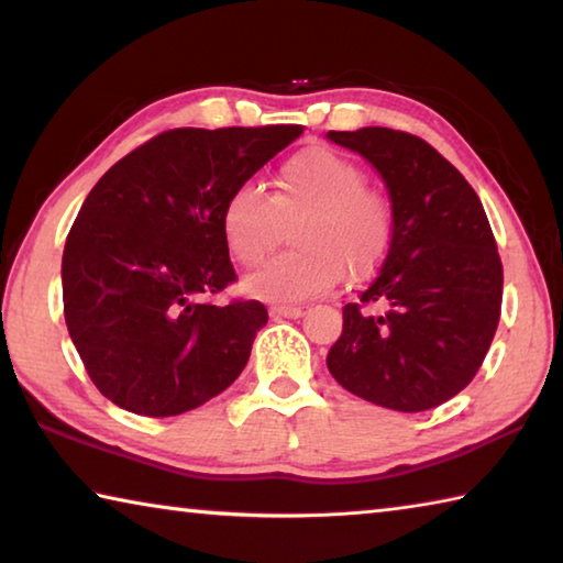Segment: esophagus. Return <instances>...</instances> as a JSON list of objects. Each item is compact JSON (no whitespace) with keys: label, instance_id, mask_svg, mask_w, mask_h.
<instances>
[{"label":"esophagus","instance_id":"obj_1","mask_svg":"<svg viewBox=\"0 0 563 563\" xmlns=\"http://www.w3.org/2000/svg\"><path fill=\"white\" fill-rule=\"evenodd\" d=\"M271 316L273 318H300L302 308L300 305H273Z\"/></svg>","mask_w":563,"mask_h":563}]
</instances>
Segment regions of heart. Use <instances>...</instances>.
I'll return each instance as SVG.
<instances>
[{"instance_id":"obj_1","label":"heart","mask_w":563,"mask_h":563,"mask_svg":"<svg viewBox=\"0 0 563 563\" xmlns=\"http://www.w3.org/2000/svg\"><path fill=\"white\" fill-rule=\"evenodd\" d=\"M357 161L330 146L295 151L273 176V194L238 186L221 211V235L233 258L253 268L280 241L283 223L292 228L290 253L265 263L245 280L263 300H305L335 288L350 271L365 278L387 258L395 216L387 198L367 188Z\"/></svg>"}]
</instances>
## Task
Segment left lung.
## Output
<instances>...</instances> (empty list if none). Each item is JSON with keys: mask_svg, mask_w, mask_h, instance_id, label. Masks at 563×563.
I'll return each mask as SVG.
<instances>
[{"mask_svg": "<svg viewBox=\"0 0 563 563\" xmlns=\"http://www.w3.org/2000/svg\"><path fill=\"white\" fill-rule=\"evenodd\" d=\"M328 139L373 164L393 198L387 258L355 302L328 369L367 402L422 412L482 367L499 325L504 271L479 196L427 141L367 126Z\"/></svg>", "mask_w": 563, "mask_h": 563, "instance_id": "1", "label": "left lung"}]
</instances>
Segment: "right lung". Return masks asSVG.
<instances>
[{
	"instance_id": "add662e5",
	"label": "right lung",
	"mask_w": 563,
	"mask_h": 563,
	"mask_svg": "<svg viewBox=\"0 0 563 563\" xmlns=\"http://www.w3.org/2000/svg\"><path fill=\"white\" fill-rule=\"evenodd\" d=\"M300 133L295 123L170 129L91 188L64 245V318L91 383L113 405L184 415L243 373L268 310L258 300H206L238 280L221 211Z\"/></svg>"
}]
</instances>
